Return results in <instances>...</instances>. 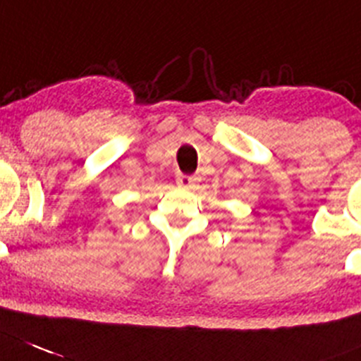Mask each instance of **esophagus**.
I'll list each match as a JSON object with an SVG mask.
<instances>
[{
  "label": "esophagus",
  "instance_id": "1",
  "mask_svg": "<svg viewBox=\"0 0 361 361\" xmlns=\"http://www.w3.org/2000/svg\"><path fill=\"white\" fill-rule=\"evenodd\" d=\"M196 181H197V176H194V174L180 173L176 176V183L180 185V187H185V188L194 187V185H196Z\"/></svg>",
  "mask_w": 361,
  "mask_h": 361
}]
</instances>
